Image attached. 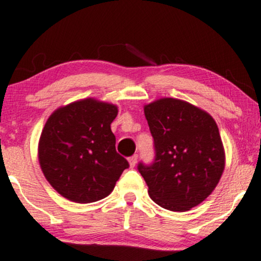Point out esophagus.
I'll use <instances>...</instances> for the list:
<instances>
[{
	"mask_svg": "<svg viewBox=\"0 0 261 261\" xmlns=\"http://www.w3.org/2000/svg\"><path fill=\"white\" fill-rule=\"evenodd\" d=\"M128 163H130L131 168H134V167L136 166V163H137V154L131 155V157L128 158Z\"/></svg>",
	"mask_w": 261,
	"mask_h": 261,
	"instance_id": "esophagus-1",
	"label": "esophagus"
}]
</instances>
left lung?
Segmentation results:
<instances>
[{"label":"left lung","mask_w":261,"mask_h":261,"mask_svg":"<svg viewBox=\"0 0 261 261\" xmlns=\"http://www.w3.org/2000/svg\"><path fill=\"white\" fill-rule=\"evenodd\" d=\"M154 141V161L137 169L151 199L170 211H188L217 187L224 149L216 121L188 101L162 98L145 106Z\"/></svg>","instance_id":"left-lung-1"}]
</instances>
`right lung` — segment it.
I'll return each instance as SVG.
<instances>
[{"label":"right lung","mask_w":261,"mask_h":261,"mask_svg":"<svg viewBox=\"0 0 261 261\" xmlns=\"http://www.w3.org/2000/svg\"><path fill=\"white\" fill-rule=\"evenodd\" d=\"M116 115L114 104L87 98L59 108L47 119L39 140V163L60 195L89 203L112 193L128 168L110 128Z\"/></svg>","instance_id":"1"}]
</instances>
